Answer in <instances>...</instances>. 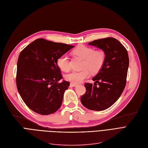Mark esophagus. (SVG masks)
I'll list each match as a JSON object with an SVG mask.
<instances>
[{
    "instance_id": "34e87169",
    "label": "esophagus",
    "mask_w": 148,
    "mask_h": 148,
    "mask_svg": "<svg viewBox=\"0 0 148 148\" xmlns=\"http://www.w3.org/2000/svg\"><path fill=\"white\" fill-rule=\"evenodd\" d=\"M70 86H71L74 87V86H77V84H75V83H71V84H70Z\"/></svg>"
}]
</instances>
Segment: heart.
<instances>
[{"label":"heart","mask_w":148,"mask_h":148,"mask_svg":"<svg viewBox=\"0 0 148 148\" xmlns=\"http://www.w3.org/2000/svg\"><path fill=\"white\" fill-rule=\"evenodd\" d=\"M76 56L84 59L81 71H73L66 75V78L73 83H79L89 77L90 71L92 73L99 71L105 61V54L101 51H94L91 47L80 45L76 47L74 51ZM57 63L60 69L68 71L69 69V58L66 54H63L57 59Z\"/></svg>","instance_id":"heart-1"}]
</instances>
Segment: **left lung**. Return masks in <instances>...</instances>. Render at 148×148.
<instances>
[{"label": "left lung", "instance_id": "obj_1", "mask_svg": "<svg viewBox=\"0 0 148 148\" xmlns=\"http://www.w3.org/2000/svg\"><path fill=\"white\" fill-rule=\"evenodd\" d=\"M89 45L104 52L105 61L92 80L85 84V94L81 102L89 110L102 111L111 107L121 95L125 84L129 64L128 53L124 46L114 38L95 40ZM99 85L97 86V84Z\"/></svg>", "mask_w": 148, "mask_h": 148}]
</instances>
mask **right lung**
Wrapping results in <instances>:
<instances>
[{
    "label": "right lung",
    "mask_w": 148,
    "mask_h": 148,
    "mask_svg": "<svg viewBox=\"0 0 148 148\" xmlns=\"http://www.w3.org/2000/svg\"><path fill=\"white\" fill-rule=\"evenodd\" d=\"M74 46L39 38L23 50L18 58L16 85L21 97L32 110L43 115L61 107L69 82L63 80L57 61Z\"/></svg>",
    "instance_id": "1"
}]
</instances>
